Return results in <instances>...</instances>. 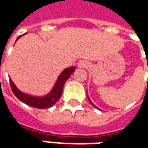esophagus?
<instances>
[{
  "label": "esophagus",
  "mask_w": 148,
  "mask_h": 148,
  "mask_svg": "<svg viewBox=\"0 0 148 148\" xmlns=\"http://www.w3.org/2000/svg\"><path fill=\"white\" fill-rule=\"evenodd\" d=\"M86 66H88V64L86 63V62L80 61L78 62V66H79V67H86Z\"/></svg>",
  "instance_id": "1"
}]
</instances>
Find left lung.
<instances>
[{"label": "left lung", "mask_w": 148, "mask_h": 148, "mask_svg": "<svg viewBox=\"0 0 148 148\" xmlns=\"http://www.w3.org/2000/svg\"><path fill=\"white\" fill-rule=\"evenodd\" d=\"M87 98H88V100H89V101H90V104H91V105H92V106H93V107H95V108H96V109H98V108H97V107L96 106H94V105H93V103H92V101H90V97H88V95H87Z\"/></svg>", "instance_id": "1"}]
</instances>
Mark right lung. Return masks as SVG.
<instances>
[{"label":"right lung","instance_id":"right-lung-1","mask_svg":"<svg viewBox=\"0 0 148 148\" xmlns=\"http://www.w3.org/2000/svg\"><path fill=\"white\" fill-rule=\"evenodd\" d=\"M22 36H18L16 40L20 39ZM75 69H76L75 66L65 69L64 71L62 72V74L59 75L55 87L53 88L51 92L47 96L39 97H33L22 93L16 87L15 84L12 82L11 79H9L10 86H11V89L15 94V96L22 102L25 103L27 106L36 108V109H47V108H50L52 106H54L61 97L62 93V88H63L65 82L70 77L71 74L75 71Z\"/></svg>","mask_w":148,"mask_h":148}]
</instances>
